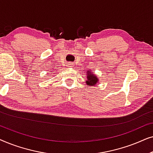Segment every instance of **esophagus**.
Returning a JSON list of instances; mask_svg holds the SVG:
<instances>
[{
	"mask_svg": "<svg viewBox=\"0 0 153 153\" xmlns=\"http://www.w3.org/2000/svg\"><path fill=\"white\" fill-rule=\"evenodd\" d=\"M68 66L70 67V68H72L73 66V63L72 62H69V63H68Z\"/></svg>",
	"mask_w": 153,
	"mask_h": 153,
	"instance_id": "1",
	"label": "esophagus"
}]
</instances>
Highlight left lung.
Returning a JSON list of instances; mask_svg holds the SVG:
<instances>
[{"label": "left lung", "mask_w": 153, "mask_h": 153, "mask_svg": "<svg viewBox=\"0 0 153 153\" xmlns=\"http://www.w3.org/2000/svg\"><path fill=\"white\" fill-rule=\"evenodd\" d=\"M86 78L87 80L85 81V83L88 86H95L99 83V79H98L97 75L91 71H87L86 72Z\"/></svg>", "instance_id": "8db88e82"}]
</instances>
